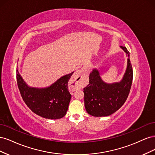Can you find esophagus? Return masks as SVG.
Here are the masks:
<instances>
[{
  "label": "esophagus",
  "instance_id": "obj_1",
  "mask_svg": "<svg viewBox=\"0 0 155 155\" xmlns=\"http://www.w3.org/2000/svg\"><path fill=\"white\" fill-rule=\"evenodd\" d=\"M72 87L74 90L81 88L86 82V76L81 70H76L71 78Z\"/></svg>",
  "mask_w": 155,
  "mask_h": 155
}]
</instances>
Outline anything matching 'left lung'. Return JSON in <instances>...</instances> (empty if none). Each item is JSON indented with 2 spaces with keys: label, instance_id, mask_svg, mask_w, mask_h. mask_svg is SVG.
Returning a JSON list of instances; mask_svg holds the SVG:
<instances>
[{
  "label": "left lung",
  "instance_id": "left-lung-1",
  "mask_svg": "<svg viewBox=\"0 0 155 155\" xmlns=\"http://www.w3.org/2000/svg\"><path fill=\"white\" fill-rule=\"evenodd\" d=\"M127 56V66L120 82L107 83L103 81L99 71L93 69L89 75V84L83 88L85 107L88 113L95 117L108 116L118 110L125 102L133 81V72L129 52L121 46Z\"/></svg>",
  "mask_w": 155,
  "mask_h": 155
}]
</instances>
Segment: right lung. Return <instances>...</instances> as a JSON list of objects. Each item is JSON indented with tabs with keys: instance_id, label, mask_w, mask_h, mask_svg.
Returning a JSON list of instances; mask_svg holds the SVG:
<instances>
[{
	"instance_id": "1",
	"label": "right lung",
	"mask_w": 155,
	"mask_h": 155,
	"mask_svg": "<svg viewBox=\"0 0 155 155\" xmlns=\"http://www.w3.org/2000/svg\"><path fill=\"white\" fill-rule=\"evenodd\" d=\"M73 73L62 76L48 87L36 88L28 85L17 70V85L32 112L46 119H60L66 114L71 99L68 82Z\"/></svg>"
}]
</instances>
